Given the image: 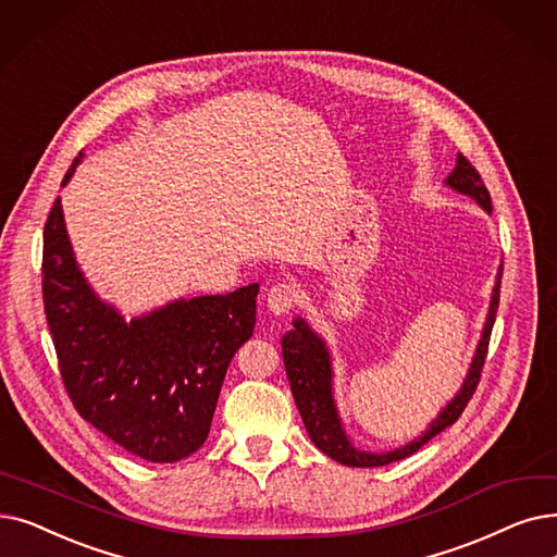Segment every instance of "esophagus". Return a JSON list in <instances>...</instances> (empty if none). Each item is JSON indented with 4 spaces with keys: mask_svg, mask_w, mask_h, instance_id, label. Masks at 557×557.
Listing matches in <instances>:
<instances>
[{
    "mask_svg": "<svg viewBox=\"0 0 557 557\" xmlns=\"http://www.w3.org/2000/svg\"><path fill=\"white\" fill-rule=\"evenodd\" d=\"M296 298H298L296 286L282 282V284H275L269 288V294H265V307H269L273 317H284V313L294 309Z\"/></svg>",
    "mask_w": 557,
    "mask_h": 557,
    "instance_id": "obj_1",
    "label": "esophagus"
}]
</instances>
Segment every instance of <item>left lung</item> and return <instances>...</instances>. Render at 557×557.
<instances>
[{
    "label": "left lung",
    "mask_w": 557,
    "mask_h": 557,
    "mask_svg": "<svg viewBox=\"0 0 557 557\" xmlns=\"http://www.w3.org/2000/svg\"><path fill=\"white\" fill-rule=\"evenodd\" d=\"M444 184L457 193H462V196L471 198L487 213H492L490 190L485 188V184H482L475 168L462 154H457L453 173L444 180ZM500 277H503V265H498L487 319H485V325H482L480 342L475 346L473 359L462 386H459V392L442 407V412L428 423V428L419 434L417 440L392 450L375 453L352 444L334 403V369H332V352L327 348V342L307 323V319L296 317L294 327L282 336V357H284L288 384H292V394L298 405V412L309 432V440L317 444V448H321L327 457L336 459L338 465H346V467H357V469L384 467L417 453L432 437H437L442 430L453 425L459 419V414L465 412L467 403L471 400L480 380L482 364H485L490 334H492V327L496 321V309H498Z\"/></svg>",
    "instance_id": "obj_1"
}]
</instances>
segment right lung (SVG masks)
Returning <instances> with one entry per match:
<instances>
[{
	"instance_id": "add662e5",
	"label": "right lung",
	"mask_w": 557,
	"mask_h": 557,
	"mask_svg": "<svg viewBox=\"0 0 557 557\" xmlns=\"http://www.w3.org/2000/svg\"><path fill=\"white\" fill-rule=\"evenodd\" d=\"M257 294L248 284L125 319L79 269L61 198L45 223L42 300L65 392L82 419L148 462H180L205 444L230 361L252 336Z\"/></svg>"
}]
</instances>
